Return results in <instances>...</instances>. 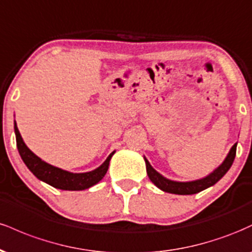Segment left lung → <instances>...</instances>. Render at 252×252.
Returning <instances> with one entry per match:
<instances>
[{
    "label": "left lung",
    "mask_w": 252,
    "mask_h": 252,
    "mask_svg": "<svg viewBox=\"0 0 252 252\" xmlns=\"http://www.w3.org/2000/svg\"><path fill=\"white\" fill-rule=\"evenodd\" d=\"M236 149H237V143L233 144L232 148L230 149L228 154L225 160L222 161V163L218 168L213 170L211 174H209L205 178L199 179V180L194 181H187V182H179V181H173L169 179H166L158 172L153 168L150 166L149 161L144 158L146 161V168H147V174H148L150 181L155 185L156 187H158L161 190L167 193H173V194H181V195H189V194H195V193L201 192V190L209 189V187L213 186L217 184L220 179L227 173V170L230 169V167L232 166L233 160H235L236 156Z\"/></svg>",
    "instance_id": "1"
}]
</instances>
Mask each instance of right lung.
Returning a JSON list of instances; mask_svg holds the SVG:
<instances>
[{
    "label": "right lung",
    "mask_w": 252,
    "mask_h": 252,
    "mask_svg": "<svg viewBox=\"0 0 252 252\" xmlns=\"http://www.w3.org/2000/svg\"><path fill=\"white\" fill-rule=\"evenodd\" d=\"M14 130H15L17 150H19L22 161L39 180L51 185L54 189L65 190H83L90 189L104 178V175L108 172L110 160L115 154V152H112L98 168L91 170V172L71 173L45 162L39 156L34 154L22 140L16 122L14 123Z\"/></svg>",
    "instance_id": "add662e5"
}]
</instances>
